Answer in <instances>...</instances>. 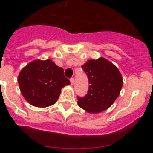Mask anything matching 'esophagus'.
I'll list each match as a JSON object with an SVG mask.
<instances>
[{
  "label": "esophagus",
  "instance_id": "esophagus-1",
  "mask_svg": "<svg viewBox=\"0 0 153 153\" xmlns=\"http://www.w3.org/2000/svg\"><path fill=\"white\" fill-rule=\"evenodd\" d=\"M74 82H75V79H74V78H70V83H71V85H74Z\"/></svg>",
  "mask_w": 153,
  "mask_h": 153
}]
</instances>
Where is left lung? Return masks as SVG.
Masks as SVG:
<instances>
[{"instance_id":"left-lung-1","label":"left lung","mask_w":153,"mask_h":153,"mask_svg":"<svg viewBox=\"0 0 153 153\" xmlns=\"http://www.w3.org/2000/svg\"><path fill=\"white\" fill-rule=\"evenodd\" d=\"M87 76L89 89L83 97H78V105L89 113L104 111L119 97L123 78L118 69L104 58L90 60L82 66Z\"/></svg>"}]
</instances>
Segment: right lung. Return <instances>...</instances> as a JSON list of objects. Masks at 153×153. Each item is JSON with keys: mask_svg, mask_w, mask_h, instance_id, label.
<instances>
[{"mask_svg": "<svg viewBox=\"0 0 153 153\" xmlns=\"http://www.w3.org/2000/svg\"><path fill=\"white\" fill-rule=\"evenodd\" d=\"M18 83L24 98L37 107L54 104L61 89L70 84L63 69L51 60H36L27 65L19 74Z\"/></svg>", "mask_w": 153, "mask_h": 153, "instance_id": "add662e5", "label": "right lung"}]
</instances>
